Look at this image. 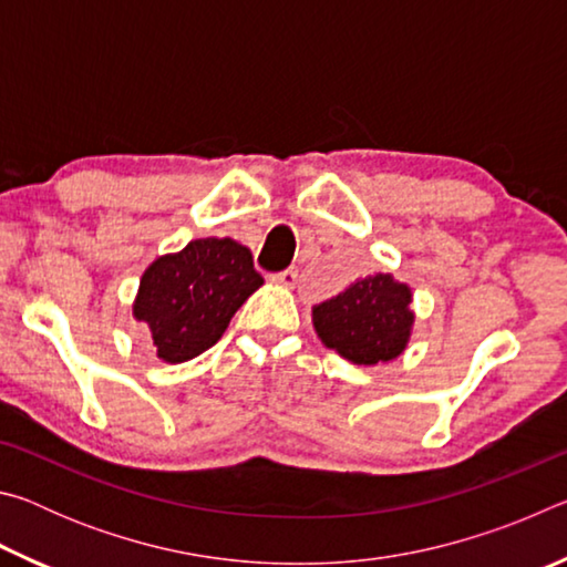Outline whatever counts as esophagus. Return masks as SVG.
Here are the masks:
<instances>
[{"mask_svg":"<svg viewBox=\"0 0 567 567\" xmlns=\"http://www.w3.org/2000/svg\"><path fill=\"white\" fill-rule=\"evenodd\" d=\"M270 280L275 285H282V287H292L297 282V270L295 267H290V270H282V272H275L270 275Z\"/></svg>","mask_w":567,"mask_h":567,"instance_id":"obj_1","label":"esophagus"}]
</instances>
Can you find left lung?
<instances>
[{
	"mask_svg": "<svg viewBox=\"0 0 567 567\" xmlns=\"http://www.w3.org/2000/svg\"><path fill=\"white\" fill-rule=\"evenodd\" d=\"M410 302L408 285L378 272L312 307V324L324 348L340 358L354 364L388 362L408 348L415 322Z\"/></svg>",
	"mask_w": 567,
	"mask_h": 567,
	"instance_id": "8db88e82",
	"label": "left lung"
}]
</instances>
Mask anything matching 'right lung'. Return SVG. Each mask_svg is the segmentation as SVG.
Wrapping results in <instances>:
<instances>
[{"mask_svg":"<svg viewBox=\"0 0 567 567\" xmlns=\"http://www.w3.org/2000/svg\"><path fill=\"white\" fill-rule=\"evenodd\" d=\"M265 280L235 239H192L152 262L140 280L134 318L152 332L157 358L187 362L223 338L233 315Z\"/></svg>","mask_w":567,"mask_h":567,"instance_id":"obj_1","label":"right lung"}]
</instances>
